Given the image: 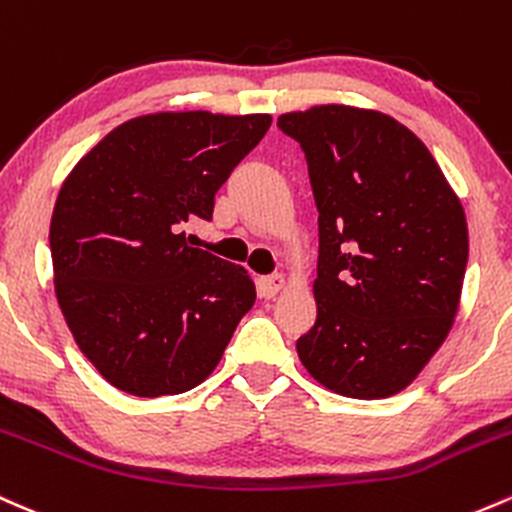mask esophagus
Returning a JSON list of instances; mask_svg holds the SVG:
<instances>
[{"mask_svg":"<svg viewBox=\"0 0 512 512\" xmlns=\"http://www.w3.org/2000/svg\"><path fill=\"white\" fill-rule=\"evenodd\" d=\"M284 286H286V279L282 277V274H274V277L262 279L260 289H262V294L267 296V299H274V296H277L279 291L284 289Z\"/></svg>","mask_w":512,"mask_h":512,"instance_id":"esophagus-1","label":"esophagus"}]
</instances>
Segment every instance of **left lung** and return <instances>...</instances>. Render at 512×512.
I'll return each instance as SVG.
<instances>
[{
    "mask_svg": "<svg viewBox=\"0 0 512 512\" xmlns=\"http://www.w3.org/2000/svg\"><path fill=\"white\" fill-rule=\"evenodd\" d=\"M299 140L318 209L316 325L296 352L347 398L413 384L452 330L469 230L425 143L374 109L320 104L279 116Z\"/></svg>",
    "mask_w": 512,
    "mask_h": 512,
    "instance_id": "left-lung-1",
    "label": "left lung"
}]
</instances>
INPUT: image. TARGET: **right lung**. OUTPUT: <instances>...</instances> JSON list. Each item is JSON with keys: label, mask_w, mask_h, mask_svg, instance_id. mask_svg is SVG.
I'll list each match as a JSON object with an SVG mask.
<instances>
[{"label": "right lung", "mask_w": 512, "mask_h": 512, "mask_svg": "<svg viewBox=\"0 0 512 512\" xmlns=\"http://www.w3.org/2000/svg\"><path fill=\"white\" fill-rule=\"evenodd\" d=\"M269 126V114H143L65 177L50 218L55 296L82 355L119 391L199 386L255 303L247 269L189 247L182 226L209 221Z\"/></svg>", "instance_id": "right-lung-1"}]
</instances>
